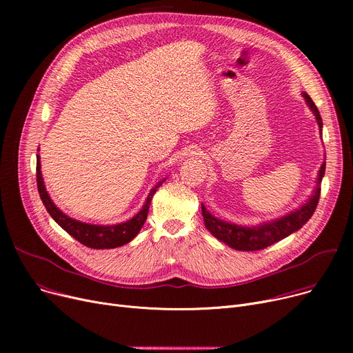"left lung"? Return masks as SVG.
Instances as JSON below:
<instances>
[{"label":"left lung","instance_id":"1","mask_svg":"<svg viewBox=\"0 0 353 353\" xmlns=\"http://www.w3.org/2000/svg\"><path fill=\"white\" fill-rule=\"evenodd\" d=\"M305 97V101L310 111L313 113L316 123L319 125V132L322 137V117L319 114L318 107L314 105L312 99L302 92ZM326 157V156H325ZM326 160V159H325ZM325 167L326 161L321 164V169L316 177V188L312 192L310 197L301 205L298 209L292 210L290 213H286L285 216H281L277 219L263 221V223L253 225V226H243V225H236L232 221L221 220L216 216H213L206 206L201 203V214L203 220H205L206 229L217 239L220 242L226 243L229 248L234 250H242V252H253V250H262L279 240L288 237L289 234L298 232L306 221L312 217L314 209L318 206L319 196H321V183L325 176Z\"/></svg>","mask_w":353,"mask_h":353}]
</instances>
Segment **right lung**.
<instances>
[{
    "label": "right lung",
    "instance_id": "right-lung-1",
    "mask_svg": "<svg viewBox=\"0 0 353 353\" xmlns=\"http://www.w3.org/2000/svg\"><path fill=\"white\" fill-rule=\"evenodd\" d=\"M163 181H165V177L161 179L150 190V193H148L141 210L132 219H128L127 221H123V223H117V225L84 223V221L67 216L63 210H60L57 206H55V203L51 200L46 189L43 173H41L40 156L37 154V188H39L40 197L44 203L47 212L55 220V223H59V226L63 228L70 236L79 240L81 245L91 249H114L132 242V240L141 230L148 214V208H150L152 199L157 192V189L163 184Z\"/></svg>",
    "mask_w": 353,
    "mask_h": 353
}]
</instances>
